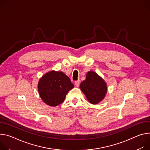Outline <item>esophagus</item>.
<instances>
[{
	"instance_id": "obj_1",
	"label": "esophagus",
	"mask_w": 150,
	"mask_h": 150,
	"mask_svg": "<svg viewBox=\"0 0 150 150\" xmlns=\"http://www.w3.org/2000/svg\"><path fill=\"white\" fill-rule=\"evenodd\" d=\"M74 84L76 85V87H79V85H80V80H76L75 82H74Z\"/></svg>"
}]
</instances>
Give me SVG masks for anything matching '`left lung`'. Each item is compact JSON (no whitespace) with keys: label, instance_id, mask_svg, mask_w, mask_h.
I'll return each mask as SVG.
<instances>
[{"label":"left lung","instance_id":"obj_1","mask_svg":"<svg viewBox=\"0 0 150 150\" xmlns=\"http://www.w3.org/2000/svg\"><path fill=\"white\" fill-rule=\"evenodd\" d=\"M80 89L86 95L88 101L92 104L100 103L107 92L105 81L92 71L88 72L86 80L80 83Z\"/></svg>","mask_w":150,"mask_h":150}]
</instances>
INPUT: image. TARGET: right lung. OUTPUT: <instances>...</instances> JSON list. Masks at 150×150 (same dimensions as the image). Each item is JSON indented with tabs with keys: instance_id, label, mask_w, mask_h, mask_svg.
I'll list each match as a JSON object with an SVG mask.
<instances>
[{
	"instance_id": "obj_1",
	"label": "right lung",
	"mask_w": 150,
	"mask_h": 150,
	"mask_svg": "<svg viewBox=\"0 0 150 150\" xmlns=\"http://www.w3.org/2000/svg\"><path fill=\"white\" fill-rule=\"evenodd\" d=\"M74 88L69 77L62 71H51L44 74L38 83V91L47 105L56 107L64 101L67 93Z\"/></svg>"
}]
</instances>
